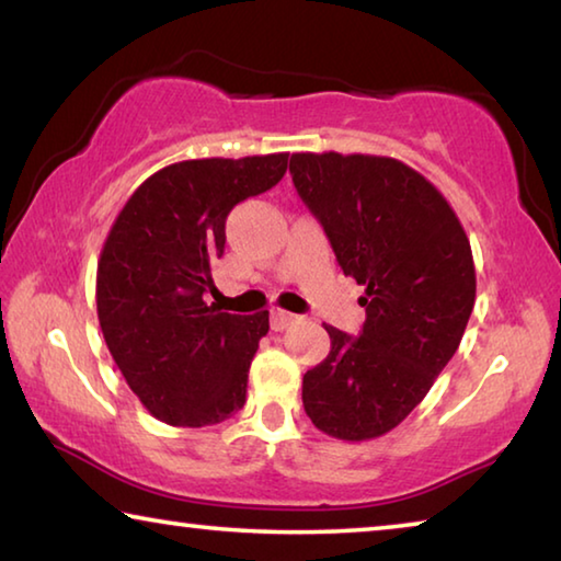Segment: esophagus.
Here are the masks:
<instances>
[{"label":"esophagus","mask_w":561,"mask_h":561,"mask_svg":"<svg viewBox=\"0 0 561 561\" xmlns=\"http://www.w3.org/2000/svg\"><path fill=\"white\" fill-rule=\"evenodd\" d=\"M294 321H299L297 314H289V311H282V309H274L270 314V324H272V331H284L289 329Z\"/></svg>","instance_id":"esophagus-1"}]
</instances>
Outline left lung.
<instances>
[{
  "instance_id": "left-lung-1",
  "label": "left lung",
  "mask_w": 561,
  "mask_h": 561,
  "mask_svg": "<svg viewBox=\"0 0 561 561\" xmlns=\"http://www.w3.org/2000/svg\"><path fill=\"white\" fill-rule=\"evenodd\" d=\"M291 183L366 287L358 336L327 327L329 356L304 374V411L339 440L393 431L448 366L474 307L470 240L448 201L401 160L294 153Z\"/></svg>"
}]
</instances>
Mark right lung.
<instances>
[{
    "label": "right lung",
    "instance_id": "right-lung-1",
    "mask_svg": "<svg viewBox=\"0 0 561 561\" xmlns=\"http://www.w3.org/2000/svg\"><path fill=\"white\" fill-rule=\"evenodd\" d=\"M287 158L173 163L128 197L111 227L96 274L101 331L130 391L158 421L203 428L244 405L270 311L227 314L203 294L225 252L227 215L277 185Z\"/></svg>",
    "mask_w": 561,
    "mask_h": 561
}]
</instances>
